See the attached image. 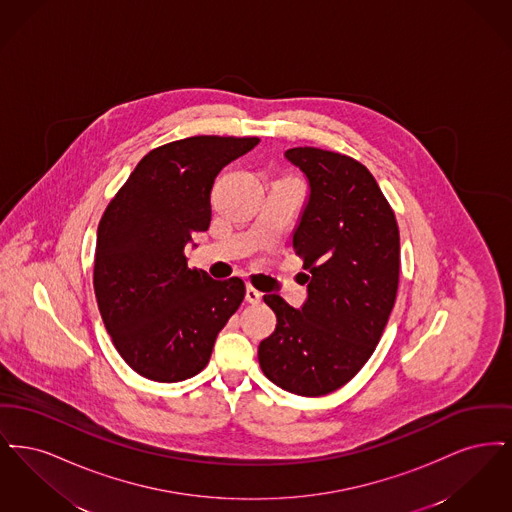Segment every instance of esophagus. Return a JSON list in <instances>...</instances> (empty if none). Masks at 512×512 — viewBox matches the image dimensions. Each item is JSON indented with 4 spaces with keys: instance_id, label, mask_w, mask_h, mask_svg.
I'll use <instances>...</instances> for the list:
<instances>
[{
    "instance_id": "obj_1",
    "label": "esophagus",
    "mask_w": 512,
    "mask_h": 512,
    "mask_svg": "<svg viewBox=\"0 0 512 512\" xmlns=\"http://www.w3.org/2000/svg\"><path fill=\"white\" fill-rule=\"evenodd\" d=\"M261 297H263V293L257 292V290L251 288V286H247V290H245V301H247V303L255 305V303L261 301Z\"/></svg>"
}]
</instances>
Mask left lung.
Here are the masks:
<instances>
[{
  "label": "left lung",
  "instance_id": "left-lung-1",
  "mask_svg": "<svg viewBox=\"0 0 512 512\" xmlns=\"http://www.w3.org/2000/svg\"><path fill=\"white\" fill-rule=\"evenodd\" d=\"M284 157L309 184L293 230L309 284L301 309L263 297L276 328L259 343V365L278 388L318 397L347 384L380 341L399 284V228L359 161L317 147Z\"/></svg>",
  "mask_w": 512,
  "mask_h": 512
}]
</instances>
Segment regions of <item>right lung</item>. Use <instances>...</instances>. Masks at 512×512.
<instances>
[{
	"instance_id": "obj_1",
	"label": "right lung",
	"mask_w": 512,
	"mask_h": 512,
	"mask_svg": "<svg viewBox=\"0 0 512 512\" xmlns=\"http://www.w3.org/2000/svg\"><path fill=\"white\" fill-rule=\"evenodd\" d=\"M259 142L194 136L157 147L99 220V313L126 365L147 380L169 384L201 372L244 301V280H213L188 268L184 249L209 228L219 172Z\"/></svg>"
}]
</instances>
